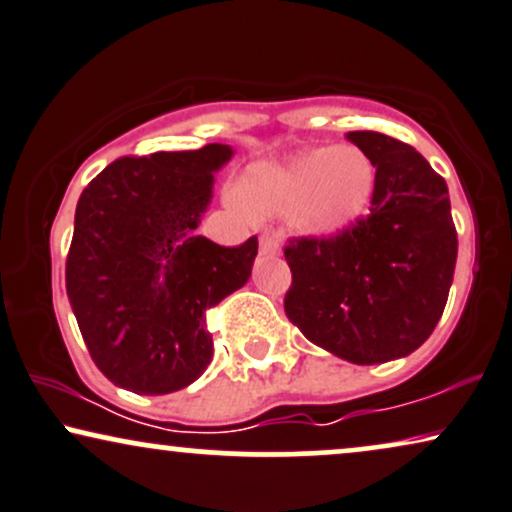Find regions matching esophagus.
<instances>
[{"instance_id":"obj_1","label":"esophagus","mask_w":512,"mask_h":512,"mask_svg":"<svg viewBox=\"0 0 512 512\" xmlns=\"http://www.w3.org/2000/svg\"><path fill=\"white\" fill-rule=\"evenodd\" d=\"M281 245H278V238L274 234H262L260 236V252L262 255H278Z\"/></svg>"}]
</instances>
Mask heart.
Here are the masks:
<instances>
[{
    "label": "heart",
    "instance_id": "b5f03b06",
    "mask_svg": "<svg viewBox=\"0 0 512 512\" xmlns=\"http://www.w3.org/2000/svg\"><path fill=\"white\" fill-rule=\"evenodd\" d=\"M373 186V163L361 148L331 146L255 165L236 186V198L257 215L286 212L297 234L326 241L357 224Z\"/></svg>",
    "mask_w": 512,
    "mask_h": 512
}]
</instances>
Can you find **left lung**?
I'll list each match as a JSON object with an SVG mask.
<instances>
[{
  "mask_svg": "<svg viewBox=\"0 0 512 512\" xmlns=\"http://www.w3.org/2000/svg\"><path fill=\"white\" fill-rule=\"evenodd\" d=\"M375 167L371 215L345 234L290 238V323L359 366L409 357L442 319L458 238L446 181L416 148L380 132H347Z\"/></svg>",
  "mask_w": 512,
  "mask_h": 512,
  "instance_id": "left-lung-1",
  "label": "left lung"
}]
</instances>
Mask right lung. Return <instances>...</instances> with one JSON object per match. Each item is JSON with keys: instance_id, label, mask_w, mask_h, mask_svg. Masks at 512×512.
I'll list each match as a JSON object with an SVG mask.
<instances>
[{"instance_id": "obj_1", "label": "right lung", "mask_w": 512, "mask_h": 512, "mask_svg": "<svg viewBox=\"0 0 512 512\" xmlns=\"http://www.w3.org/2000/svg\"><path fill=\"white\" fill-rule=\"evenodd\" d=\"M234 148L115 160L75 210L66 290L99 371L122 390L167 394L212 361L205 312L248 283L257 236L222 248L196 236L215 172Z\"/></svg>"}]
</instances>
